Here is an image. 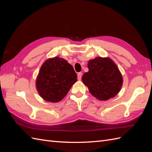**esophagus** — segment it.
<instances>
[{"instance_id": "1", "label": "esophagus", "mask_w": 152, "mask_h": 152, "mask_svg": "<svg viewBox=\"0 0 152 152\" xmlns=\"http://www.w3.org/2000/svg\"><path fill=\"white\" fill-rule=\"evenodd\" d=\"M82 73H78L77 74V79L79 80H81V78H82Z\"/></svg>"}]
</instances>
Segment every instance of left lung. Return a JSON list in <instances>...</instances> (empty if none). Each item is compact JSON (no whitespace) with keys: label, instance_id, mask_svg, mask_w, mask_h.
<instances>
[{"label":"left lung","instance_id":"1","mask_svg":"<svg viewBox=\"0 0 152 152\" xmlns=\"http://www.w3.org/2000/svg\"><path fill=\"white\" fill-rule=\"evenodd\" d=\"M89 71L84 73L82 82L94 97L106 101L115 96L123 84L118 66L108 57H97L87 63Z\"/></svg>","mask_w":152,"mask_h":152}]
</instances>
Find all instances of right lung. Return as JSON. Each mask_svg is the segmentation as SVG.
I'll return each instance as SVG.
<instances>
[{"instance_id": "add662e5", "label": "right lung", "mask_w": 152, "mask_h": 152, "mask_svg": "<svg viewBox=\"0 0 152 152\" xmlns=\"http://www.w3.org/2000/svg\"><path fill=\"white\" fill-rule=\"evenodd\" d=\"M77 75L72 65L65 59H48L41 66L36 79V89L48 102H60L77 82Z\"/></svg>"}]
</instances>
